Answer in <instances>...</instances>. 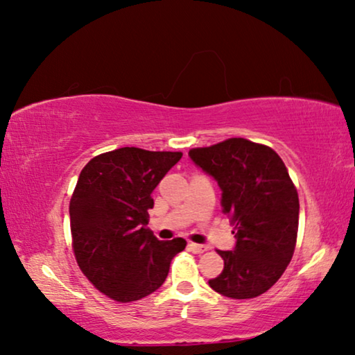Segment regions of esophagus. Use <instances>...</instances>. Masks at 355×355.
<instances>
[{
    "mask_svg": "<svg viewBox=\"0 0 355 355\" xmlns=\"http://www.w3.org/2000/svg\"><path fill=\"white\" fill-rule=\"evenodd\" d=\"M188 248H189V252H193V253H204V252H207L209 250V247H205V245H200V244H194V242H189L188 244Z\"/></svg>",
    "mask_w": 355,
    "mask_h": 355,
    "instance_id": "34e87169",
    "label": "esophagus"
}]
</instances>
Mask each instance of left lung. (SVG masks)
<instances>
[{
  "label": "left lung",
  "mask_w": 355,
  "mask_h": 355,
  "mask_svg": "<svg viewBox=\"0 0 355 355\" xmlns=\"http://www.w3.org/2000/svg\"><path fill=\"white\" fill-rule=\"evenodd\" d=\"M191 159L218 182L223 214L234 225L232 252L216 250L225 268L209 285L232 300L257 298L292 260L298 236V191L272 148L247 139L193 148Z\"/></svg>",
  "instance_id": "1"
}]
</instances>
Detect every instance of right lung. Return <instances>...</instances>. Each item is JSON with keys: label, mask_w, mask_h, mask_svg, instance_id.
Returning <instances> with one entry per match:
<instances>
[{"label": "right lung", "mask_w": 355, "mask_h": 355, "mask_svg": "<svg viewBox=\"0 0 355 355\" xmlns=\"http://www.w3.org/2000/svg\"><path fill=\"white\" fill-rule=\"evenodd\" d=\"M182 155L125 146L92 157L79 173L70 199L73 253L89 282L118 303L156 292L187 247L146 228L153 189Z\"/></svg>", "instance_id": "1"}]
</instances>
